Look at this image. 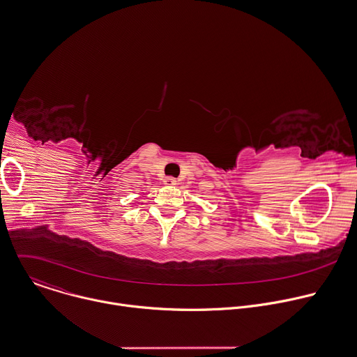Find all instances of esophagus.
<instances>
[{"mask_svg": "<svg viewBox=\"0 0 357 357\" xmlns=\"http://www.w3.org/2000/svg\"><path fill=\"white\" fill-rule=\"evenodd\" d=\"M164 185H167V186H174V185H176V179L172 178V176H167V178L164 179Z\"/></svg>", "mask_w": 357, "mask_h": 357, "instance_id": "esophagus-1", "label": "esophagus"}]
</instances>
